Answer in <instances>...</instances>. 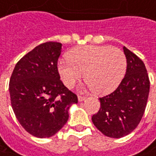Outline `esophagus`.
<instances>
[{
  "instance_id": "esophagus-1",
  "label": "esophagus",
  "mask_w": 156,
  "mask_h": 156,
  "mask_svg": "<svg viewBox=\"0 0 156 156\" xmlns=\"http://www.w3.org/2000/svg\"><path fill=\"white\" fill-rule=\"evenodd\" d=\"M78 102H83V101L85 100V98H84V97H82V96H78Z\"/></svg>"
}]
</instances>
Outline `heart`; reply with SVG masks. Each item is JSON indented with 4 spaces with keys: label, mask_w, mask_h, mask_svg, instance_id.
Here are the masks:
<instances>
[{
    "label": "heart",
    "mask_w": 156,
    "mask_h": 156,
    "mask_svg": "<svg viewBox=\"0 0 156 156\" xmlns=\"http://www.w3.org/2000/svg\"><path fill=\"white\" fill-rule=\"evenodd\" d=\"M68 60L59 61L58 71L63 83L73 88L83 77L98 95L114 91L126 71L124 53L108 46H84L68 52Z\"/></svg>",
    "instance_id": "1"
}]
</instances>
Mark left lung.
Returning <instances> with one entry per match:
<instances>
[{"label":"left lung","mask_w":156,"mask_h":156,"mask_svg":"<svg viewBox=\"0 0 156 156\" xmlns=\"http://www.w3.org/2000/svg\"><path fill=\"white\" fill-rule=\"evenodd\" d=\"M127 59L126 73L111 94L99 98L100 107L91 120L106 136L121 138L131 133L142 119L149 93V79L144 63L122 47Z\"/></svg>","instance_id":"obj_1"}]
</instances>
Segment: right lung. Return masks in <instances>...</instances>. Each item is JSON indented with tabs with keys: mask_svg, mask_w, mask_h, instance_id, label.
<instances>
[{
	"mask_svg": "<svg viewBox=\"0 0 156 156\" xmlns=\"http://www.w3.org/2000/svg\"><path fill=\"white\" fill-rule=\"evenodd\" d=\"M62 44L46 42L27 53L9 81L11 105L20 125L32 136L47 138L61 129L78 97L62 83L57 63Z\"/></svg>",
	"mask_w": 156,
	"mask_h": 156,
	"instance_id": "1",
	"label": "right lung"
}]
</instances>
